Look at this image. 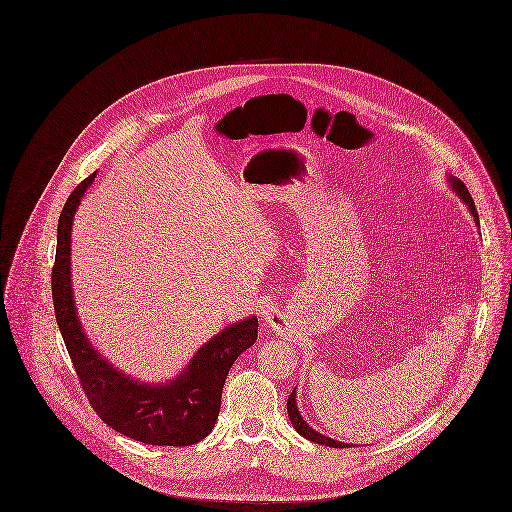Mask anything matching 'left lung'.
<instances>
[{"label": "left lung", "instance_id": "8db88e82", "mask_svg": "<svg viewBox=\"0 0 512 512\" xmlns=\"http://www.w3.org/2000/svg\"><path fill=\"white\" fill-rule=\"evenodd\" d=\"M449 186H451V188H453V192L463 200V204L469 207V211H471V215H473L475 223L479 225V213H477V209H475V202H473V198H471V194H469L467 186H465L459 178H455V176H449ZM295 398H297V392L293 390V394H291V396H289V400H287V411H289L291 423L295 425V429H297L305 439H310V441L320 443V445H328V447H338V449H342V447H350L348 443H342V441L330 439V437H326V435H322V433L314 431V429L308 425L307 421L303 419L301 411L297 408V400H295Z\"/></svg>", "mask_w": 512, "mask_h": 512}]
</instances>
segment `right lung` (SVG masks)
I'll return each instance as SVG.
<instances>
[{"instance_id": "add662e5", "label": "right lung", "mask_w": 512, "mask_h": 512, "mask_svg": "<svg viewBox=\"0 0 512 512\" xmlns=\"http://www.w3.org/2000/svg\"><path fill=\"white\" fill-rule=\"evenodd\" d=\"M95 178L97 172L73 190L57 225L51 289L67 352L91 408L114 431L146 445H194L215 425L229 368L257 340V316L225 326L194 354L180 376L166 384H142L112 368L89 342L71 287L73 217Z\"/></svg>"}]
</instances>
